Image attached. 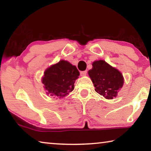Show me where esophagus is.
<instances>
[{
    "instance_id": "esophagus-1",
    "label": "esophagus",
    "mask_w": 151,
    "mask_h": 151,
    "mask_svg": "<svg viewBox=\"0 0 151 151\" xmlns=\"http://www.w3.org/2000/svg\"><path fill=\"white\" fill-rule=\"evenodd\" d=\"M86 70H85V71H81V72L80 73V75H81V76H86Z\"/></svg>"
}]
</instances>
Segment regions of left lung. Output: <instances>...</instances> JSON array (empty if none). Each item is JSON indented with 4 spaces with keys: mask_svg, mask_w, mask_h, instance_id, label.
<instances>
[{
    "mask_svg": "<svg viewBox=\"0 0 151 151\" xmlns=\"http://www.w3.org/2000/svg\"><path fill=\"white\" fill-rule=\"evenodd\" d=\"M92 65L93 68L88 74L94 90L106 99L115 98L124 84L122 73L103 60L94 61Z\"/></svg>",
    "mask_w": 151,
    "mask_h": 151,
    "instance_id": "left-lung-1",
    "label": "left lung"
}]
</instances>
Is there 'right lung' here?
Here are the masks:
<instances>
[{
	"instance_id": "right-lung-1",
	"label": "right lung",
	"mask_w": 151,
	"mask_h": 151,
	"mask_svg": "<svg viewBox=\"0 0 151 151\" xmlns=\"http://www.w3.org/2000/svg\"><path fill=\"white\" fill-rule=\"evenodd\" d=\"M79 75L76 66L61 60L45 70L42 83L47 94L63 99L74 90V84Z\"/></svg>"
}]
</instances>
